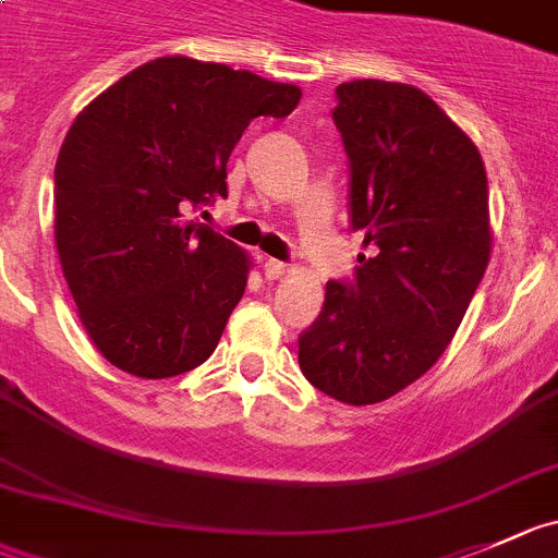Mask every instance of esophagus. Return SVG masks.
<instances>
[{"mask_svg":"<svg viewBox=\"0 0 558 558\" xmlns=\"http://www.w3.org/2000/svg\"><path fill=\"white\" fill-rule=\"evenodd\" d=\"M286 272H289V267H286L283 262H275V258H267V262H264V275H267L269 280H280Z\"/></svg>","mask_w":558,"mask_h":558,"instance_id":"34e87169","label":"esophagus"}]
</instances>
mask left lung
Listing matches in <instances>:
<instances>
[{"mask_svg": "<svg viewBox=\"0 0 558 558\" xmlns=\"http://www.w3.org/2000/svg\"><path fill=\"white\" fill-rule=\"evenodd\" d=\"M350 156V222L363 231L352 283H327L300 336V368L343 404H377L429 372L490 262L487 173L465 132L413 85L336 87Z\"/></svg>", "mask_w": 558, "mask_h": 558, "instance_id": "8db88e82", "label": "left lung"}]
</instances>
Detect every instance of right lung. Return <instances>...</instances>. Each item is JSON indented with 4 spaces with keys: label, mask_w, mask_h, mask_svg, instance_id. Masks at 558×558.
<instances>
[{
    "label": "right lung",
    "mask_w": 558,
    "mask_h": 558,
    "mask_svg": "<svg viewBox=\"0 0 558 558\" xmlns=\"http://www.w3.org/2000/svg\"><path fill=\"white\" fill-rule=\"evenodd\" d=\"M300 96L220 62L159 57L76 114L54 168V242L112 366L165 379L215 352L250 258L186 211L228 195V156L250 121L286 118Z\"/></svg>",
    "instance_id": "add662e5"
}]
</instances>
